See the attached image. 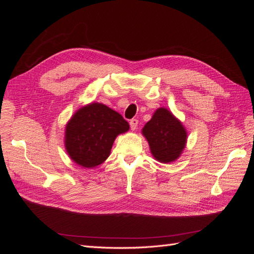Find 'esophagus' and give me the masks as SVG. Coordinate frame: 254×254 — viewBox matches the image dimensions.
I'll return each mask as SVG.
<instances>
[{
  "instance_id": "1",
  "label": "esophagus",
  "mask_w": 254,
  "mask_h": 254,
  "mask_svg": "<svg viewBox=\"0 0 254 254\" xmlns=\"http://www.w3.org/2000/svg\"><path fill=\"white\" fill-rule=\"evenodd\" d=\"M129 124H130V129H131L132 131H133V130H135L136 127H137V124H139V121L135 120V119H132V120H130Z\"/></svg>"
}]
</instances>
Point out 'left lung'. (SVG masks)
Masks as SVG:
<instances>
[{
	"instance_id": "obj_1",
	"label": "left lung",
	"mask_w": 254,
	"mask_h": 254,
	"mask_svg": "<svg viewBox=\"0 0 254 254\" xmlns=\"http://www.w3.org/2000/svg\"><path fill=\"white\" fill-rule=\"evenodd\" d=\"M152 157L161 163H172L186 148L188 132L182 122L166 108H158L142 129Z\"/></svg>"
}]
</instances>
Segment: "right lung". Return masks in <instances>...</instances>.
I'll list each match as a JSON object with an SVG mask.
<instances>
[{"mask_svg": "<svg viewBox=\"0 0 254 254\" xmlns=\"http://www.w3.org/2000/svg\"><path fill=\"white\" fill-rule=\"evenodd\" d=\"M128 130V122L119 112L102 103H90L66 123L64 147L73 162L93 168L105 162L117 136Z\"/></svg>", "mask_w": 254, "mask_h": 254, "instance_id": "obj_1", "label": "right lung"}]
</instances>
